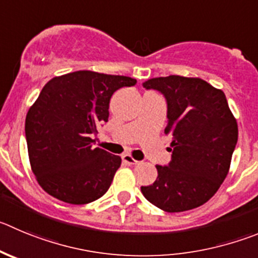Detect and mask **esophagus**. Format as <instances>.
Wrapping results in <instances>:
<instances>
[{
    "label": "esophagus",
    "mask_w": 258,
    "mask_h": 258,
    "mask_svg": "<svg viewBox=\"0 0 258 258\" xmlns=\"http://www.w3.org/2000/svg\"><path fill=\"white\" fill-rule=\"evenodd\" d=\"M122 160H123V162L128 165L139 164V162H137L136 159H135L132 155H130V154H124V155H122Z\"/></svg>",
    "instance_id": "obj_1"
}]
</instances>
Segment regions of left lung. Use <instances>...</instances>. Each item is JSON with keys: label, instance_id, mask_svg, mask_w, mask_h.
I'll use <instances>...</instances> for the list:
<instances>
[{"label": "left lung", "instance_id": "left-lung-1", "mask_svg": "<svg viewBox=\"0 0 258 258\" xmlns=\"http://www.w3.org/2000/svg\"><path fill=\"white\" fill-rule=\"evenodd\" d=\"M143 85L167 99L164 132L172 135V160L156 165L158 178L141 192L167 213L199 208L227 177L238 141L237 119L225 94L202 79L178 75L150 79Z\"/></svg>", "mask_w": 258, "mask_h": 258}]
</instances>
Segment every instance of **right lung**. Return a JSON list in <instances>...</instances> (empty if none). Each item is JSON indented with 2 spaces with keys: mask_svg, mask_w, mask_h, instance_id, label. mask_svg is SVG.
<instances>
[{
  "mask_svg": "<svg viewBox=\"0 0 258 258\" xmlns=\"http://www.w3.org/2000/svg\"><path fill=\"white\" fill-rule=\"evenodd\" d=\"M128 76L75 71L48 81L29 108L25 136L29 162L39 186L72 205L102 197L122 159L94 148L96 127L108 122L109 100Z\"/></svg>",
  "mask_w": 258,
  "mask_h": 258,
  "instance_id": "obj_1",
  "label": "right lung"
}]
</instances>
